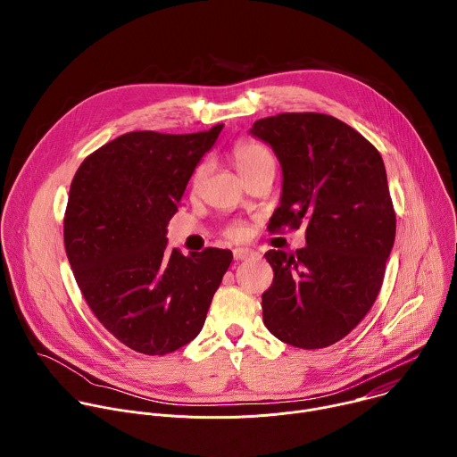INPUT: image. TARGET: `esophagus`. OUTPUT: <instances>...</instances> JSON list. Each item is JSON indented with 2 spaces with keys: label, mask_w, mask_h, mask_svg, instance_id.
<instances>
[{
  "label": "esophagus",
  "mask_w": 457,
  "mask_h": 457,
  "mask_svg": "<svg viewBox=\"0 0 457 457\" xmlns=\"http://www.w3.org/2000/svg\"><path fill=\"white\" fill-rule=\"evenodd\" d=\"M254 253L251 251V249H247V247H237L235 251H233V256H235V260L238 262V260H247L249 256H253Z\"/></svg>",
  "instance_id": "34e87169"
}]
</instances>
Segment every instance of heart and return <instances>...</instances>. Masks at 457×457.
<instances>
[{
	"mask_svg": "<svg viewBox=\"0 0 457 457\" xmlns=\"http://www.w3.org/2000/svg\"><path fill=\"white\" fill-rule=\"evenodd\" d=\"M233 161H235L240 175H245V173H249V171H253V170H256L260 166H264V164H275L271 150L266 145L258 143L254 139H242V141H238L235 145V148H233ZM203 175H204V166H199L197 170H195L191 182L197 184ZM226 233H228L229 238L240 240V238L245 237L247 229H245L244 224H233V226L228 228Z\"/></svg>",
	"mask_w": 457,
	"mask_h": 457,
	"instance_id": "b5f03b06",
	"label": "heart"
}]
</instances>
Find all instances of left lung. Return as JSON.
Returning a JSON list of instances; mask_svg holds the SVG:
<instances>
[{
    "instance_id": "8db88e82",
    "label": "left lung",
    "mask_w": 457,
    "mask_h": 457,
    "mask_svg": "<svg viewBox=\"0 0 457 457\" xmlns=\"http://www.w3.org/2000/svg\"><path fill=\"white\" fill-rule=\"evenodd\" d=\"M249 134L273 148L282 168L270 229L305 224L307 244L266 253L275 278L262 295L264 323L293 347H329L372 307L395 245L383 159L356 129L325 113H278L256 120Z\"/></svg>"
}]
</instances>
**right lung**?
<instances>
[{
  "mask_svg": "<svg viewBox=\"0 0 457 457\" xmlns=\"http://www.w3.org/2000/svg\"><path fill=\"white\" fill-rule=\"evenodd\" d=\"M222 126L124 134L88 155L72 180L64 249L76 282L97 320L137 353L162 356L197 337L233 260L219 247L184 256L166 238Z\"/></svg>",
  "mask_w": 457,
  "mask_h": 457,
  "instance_id": "right-lung-1",
  "label": "right lung"
}]
</instances>
